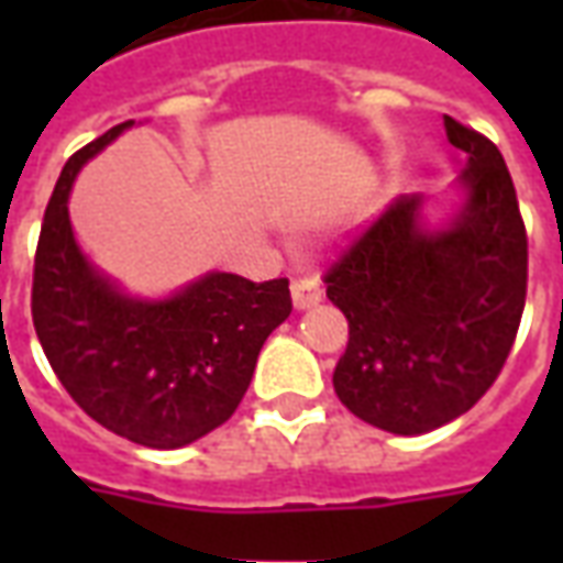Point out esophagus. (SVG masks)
I'll use <instances>...</instances> for the list:
<instances>
[{"instance_id":"34e87169","label":"esophagus","mask_w":563,"mask_h":563,"mask_svg":"<svg viewBox=\"0 0 563 563\" xmlns=\"http://www.w3.org/2000/svg\"><path fill=\"white\" fill-rule=\"evenodd\" d=\"M292 301L298 310L319 305L322 301V286H319L317 277H298V280H292Z\"/></svg>"}]
</instances>
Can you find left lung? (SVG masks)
Here are the masks:
<instances>
[{"label":"left lung","mask_w":563,"mask_h":563,"mask_svg":"<svg viewBox=\"0 0 563 563\" xmlns=\"http://www.w3.org/2000/svg\"><path fill=\"white\" fill-rule=\"evenodd\" d=\"M467 153V205L419 229V196H398L341 246L325 295L350 322L334 367L343 407L391 434H424L492 389L528 295V232L495 141L443 117Z\"/></svg>","instance_id":"1"}]
</instances>
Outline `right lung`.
<instances>
[{
  "label": "right lung",
  "mask_w": 563,
  "mask_h": 563,
  "mask_svg": "<svg viewBox=\"0 0 563 563\" xmlns=\"http://www.w3.org/2000/svg\"><path fill=\"white\" fill-rule=\"evenodd\" d=\"M132 126L80 147L44 210L32 268V325L71 401L150 449H177L238 410L262 343L292 313L289 280L208 274L168 301L120 295L80 256L68 192L80 165Z\"/></svg>",
  "instance_id": "obj_1"
}]
</instances>
